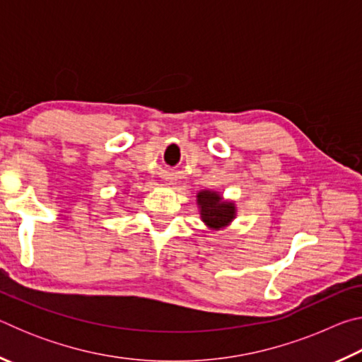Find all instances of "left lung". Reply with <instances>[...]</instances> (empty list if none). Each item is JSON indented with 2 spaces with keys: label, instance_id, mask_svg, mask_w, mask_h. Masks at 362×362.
I'll list each match as a JSON object with an SVG mask.
<instances>
[{
  "label": "left lung",
  "instance_id": "obj_1",
  "mask_svg": "<svg viewBox=\"0 0 362 362\" xmlns=\"http://www.w3.org/2000/svg\"><path fill=\"white\" fill-rule=\"evenodd\" d=\"M199 217L209 230H225L236 218V203L225 199L216 189H201L196 193Z\"/></svg>",
  "mask_w": 362,
  "mask_h": 362
}]
</instances>
